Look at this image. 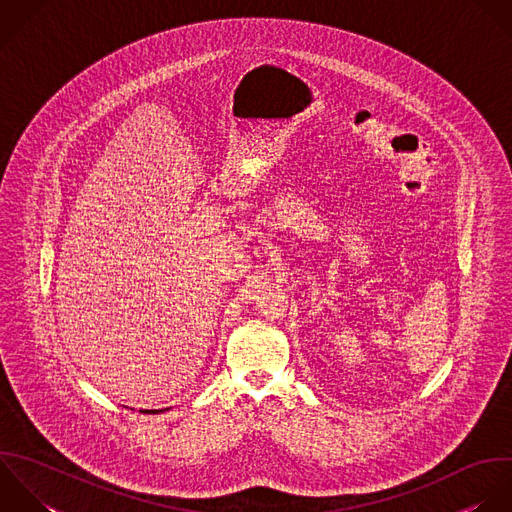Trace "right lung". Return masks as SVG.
I'll use <instances>...</instances> for the list:
<instances>
[{
    "instance_id": "add662e5",
    "label": "right lung",
    "mask_w": 512,
    "mask_h": 512,
    "mask_svg": "<svg viewBox=\"0 0 512 512\" xmlns=\"http://www.w3.org/2000/svg\"><path fill=\"white\" fill-rule=\"evenodd\" d=\"M161 411H163V409H151V411H143V413H153V415H155V413H161Z\"/></svg>"
}]
</instances>
